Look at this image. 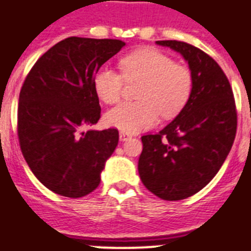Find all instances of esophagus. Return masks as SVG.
I'll return each instance as SVG.
<instances>
[{
    "label": "esophagus",
    "instance_id": "esophagus-1",
    "mask_svg": "<svg viewBox=\"0 0 251 251\" xmlns=\"http://www.w3.org/2000/svg\"><path fill=\"white\" fill-rule=\"evenodd\" d=\"M130 138H131V134L125 133V131H121V133H120V141L125 142L127 141V139H130Z\"/></svg>",
    "mask_w": 251,
    "mask_h": 251
}]
</instances>
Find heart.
Wrapping results in <instances>:
<instances>
[{
    "label": "heart",
    "instance_id": "1",
    "mask_svg": "<svg viewBox=\"0 0 251 251\" xmlns=\"http://www.w3.org/2000/svg\"><path fill=\"white\" fill-rule=\"evenodd\" d=\"M120 71L99 69L94 76L98 98L106 104L120 101L125 82L138 83L137 101L122 102L108 110L105 124L135 133L149 129L159 120L179 113L193 90V74L186 65L173 62L171 57L153 48H145L126 54L120 60Z\"/></svg>",
    "mask_w": 251,
    "mask_h": 251
}]
</instances>
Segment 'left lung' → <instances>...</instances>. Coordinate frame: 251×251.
<instances>
[{"instance_id":"8db88e82","label":"left lung","mask_w":251,"mask_h":251,"mask_svg":"<svg viewBox=\"0 0 251 251\" xmlns=\"http://www.w3.org/2000/svg\"><path fill=\"white\" fill-rule=\"evenodd\" d=\"M156 44L182 54L193 74V90L171 124L142 137L138 172L152 194L179 201L202 190L222 168L237 131V109L229 80L212 57L183 41Z\"/></svg>"}]
</instances>
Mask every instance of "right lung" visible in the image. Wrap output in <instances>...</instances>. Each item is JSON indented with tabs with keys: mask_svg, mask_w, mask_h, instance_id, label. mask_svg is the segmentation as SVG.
I'll return each instance as SVG.
<instances>
[{
	"mask_svg": "<svg viewBox=\"0 0 251 251\" xmlns=\"http://www.w3.org/2000/svg\"><path fill=\"white\" fill-rule=\"evenodd\" d=\"M124 47L116 39L68 37L25 76L18 104L19 146L36 178L56 194L80 198L94 191L117 147V129H82L101 113L95 74Z\"/></svg>",
	"mask_w": 251,
	"mask_h": 251,
	"instance_id": "1",
	"label": "right lung"
}]
</instances>
